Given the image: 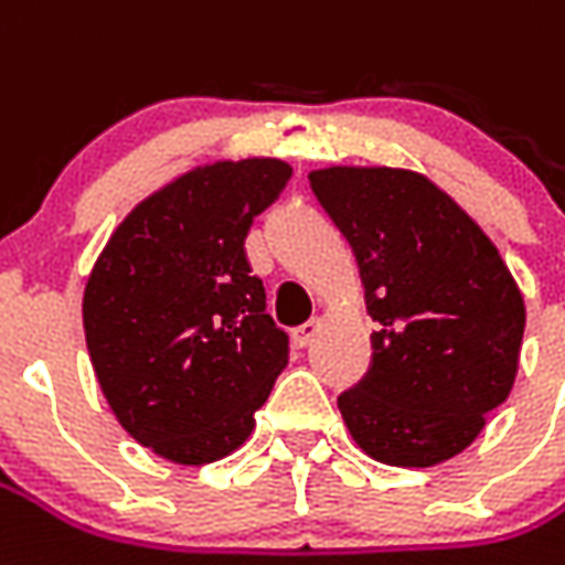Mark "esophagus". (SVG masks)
Returning a JSON list of instances; mask_svg holds the SVG:
<instances>
[{
	"mask_svg": "<svg viewBox=\"0 0 565 565\" xmlns=\"http://www.w3.org/2000/svg\"><path fill=\"white\" fill-rule=\"evenodd\" d=\"M321 327H323L321 318H311V321H306L302 327H296V333H294L296 345H299V349H309L311 342H315V337L321 333Z\"/></svg>",
	"mask_w": 565,
	"mask_h": 565,
	"instance_id": "obj_1",
	"label": "esophagus"
}]
</instances>
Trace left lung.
<instances>
[{
  "mask_svg": "<svg viewBox=\"0 0 565 565\" xmlns=\"http://www.w3.org/2000/svg\"><path fill=\"white\" fill-rule=\"evenodd\" d=\"M309 183L354 250L379 323L366 376L339 394L354 444L397 468L459 456L514 388L526 327L514 275L422 173L337 164Z\"/></svg>",
  "mask_w": 565,
  "mask_h": 565,
  "instance_id": "left-lung-1",
  "label": "left lung"
}]
</instances>
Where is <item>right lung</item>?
<instances>
[{"label": "right lung", "mask_w": 565, "mask_h": 565, "mask_svg": "<svg viewBox=\"0 0 565 565\" xmlns=\"http://www.w3.org/2000/svg\"><path fill=\"white\" fill-rule=\"evenodd\" d=\"M290 173L281 159L183 173L121 220L90 269V364L118 425L161 459L207 465L242 447L287 366L244 238Z\"/></svg>", "instance_id": "add662e5"}]
</instances>
